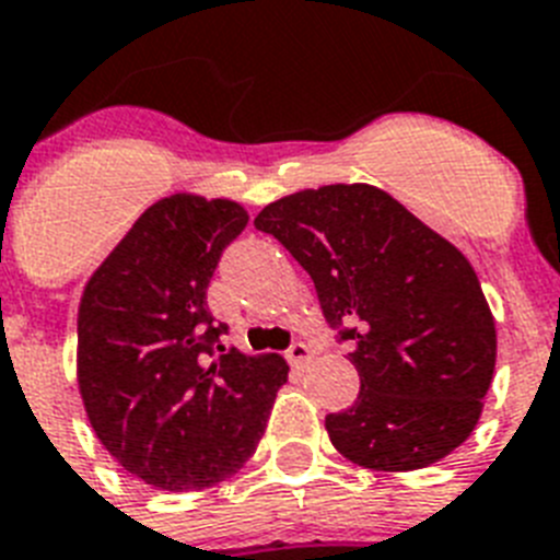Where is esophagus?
I'll use <instances>...</instances> for the list:
<instances>
[{
    "mask_svg": "<svg viewBox=\"0 0 560 560\" xmlns=\"http://www.w3.org/2000/svg\"><path fill=\"white\" fill-rule=\"evenodd\" d=\"M310 359H313V350H310L304 341H295V345L288 350V361L293 364V368H299V370L307 368Z\"/></svg>",
    "mask_w": 560,
    "mask_h": 560,
    "instance_id": "34e87169",
    "label": "esophagus"
}]
</instances>
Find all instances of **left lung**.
<instances>
[{
	"label": "left lung",
	"instance_id": "1",
	"mask_svg": "<svg viewBox=\"0 0 560 560\" xmlns=\"http://www.w3.org/2000/svg\"><path fill=\"white\" fill-rule=\"evenodd\" d=\"M253 224L310 272L327 324L355 345L361 389L324 418L332 447L384 472L462 447L495 370V318L467 256L373 185L299 190Z\"/></svg>",
	"mask_w": 560,
	"mask_h": 560
}]
</instances>
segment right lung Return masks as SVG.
<instances>
[{
    "label": "right lung",
    "instance_id": "right-lung-1",
    "mask_svg": "<svg viewBox=\"0 0 560 560\" xmlns=\"http://www.w3.org/2000/svg\"><path fill=\"white\" fill-rule=\"evenodd\" d=\"M247 228L230 199L150 205L84 284L77 373L107 453L156 490H205L256 453L288 361L224 347L208 310L222 250Z\"/></svg>",
    "mask_w": 560,
    "mask_h": 560
}]
</instances>
